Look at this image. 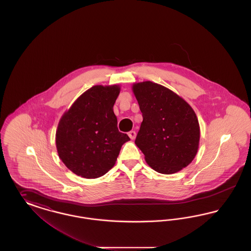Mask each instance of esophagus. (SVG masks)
Here are the masks:
<instances>
[{"instance_id":"1","label":"esophagus","mask_w":251,"mask_h":251,"mask_svg":"<svg viewBox=\"0 0 251 251\" xmlns=\"http://www.w3.org/2000/svg\"><path fill=\"white\" fill-rule=\"evenodd\" d=\"M128 135H129V137L131 138V140H133L135 138V136H136V132L134 131H129Z\"/></svg>"}]
</instances>
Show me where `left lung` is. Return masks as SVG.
<instances>
[{
    "label": "left lung",
    "mask_w": 251,
    "mask_h": 251,
    "mask_svg": "<svg viewBox=\"0 0 251 251\" xmlns=\"http://www.w3.org/2000/svg\"><path fill=\"white\" fill-rule=\"evenodd\" d=\"M143 121L135 144L147 164L162 174L187 167L199 150L201 130L193 108L166 86L151 81L132 84Z\"/></svg>",
    "instance_id": "obj_1"
}]
</instances>
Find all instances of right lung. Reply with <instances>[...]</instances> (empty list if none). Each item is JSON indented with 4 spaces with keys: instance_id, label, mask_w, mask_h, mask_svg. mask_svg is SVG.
<instances>
[{
    "instance_id": "add662e5",
    "label": "right lung",
    "mask_w": 251,
    "mask_h": 251,
    "mask_svg": "<svg viewBox=\"0 0 251 251\" xmlns=\"http://www.w3.org/2000/svg\"><path fill=\"white\" fill-rule=\"evenodd\" d=\"M120 92L118 84L94 85L60 119L57 152L74 174L85 179L103 176L115 166L122 145L130 140L119 131L113 110Z\"/></svg>"
}]
</instances>
